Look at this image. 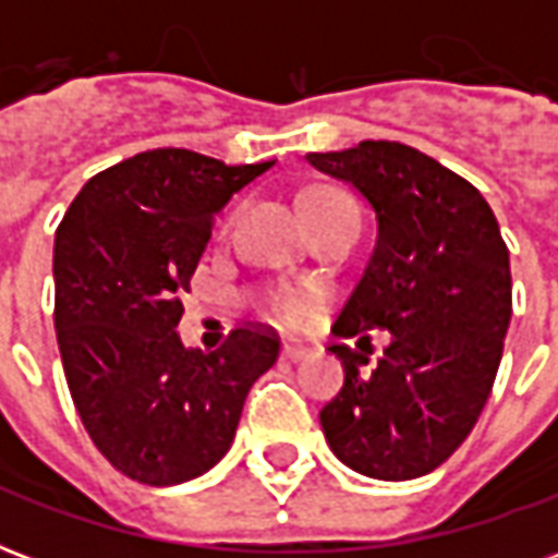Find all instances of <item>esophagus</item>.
Here are the masks:
<instances>
[{
  "mask_svg": "<svg viewBox=\"0 0 558 558\" xmlns=\"http://www.w3.org/2000/svg\"><path fill=\"white\" fill-rule=\"evenodd\" d=\"M280 355H283L287 362H302L311 352L304 350V347H299V343H283V347H280Z\"/></svg>",
  "mask_w": 558,
  "mask_h": 558,
  "instance_id": "esophagus-1",
  "label": "esophagus"
}]
</instances>
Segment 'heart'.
<instances>
[{
  "mask_svg": "<svg viewBox=\"0 0 558 558\" xmlns=\"http://www.w3.org/2000/svg\"><path fill=\"white\" fill-rule=\"evenodd\" d=\"M328 194H338V191H314V194H307L304 199H311V196H328ZM268 311L271 316H278L280 323H302L304 314H307V304H304L302 295H295V292H275L271 299H268Z\"/></svg>",
  "mask_w": 558,
  "mask_h": 558,
  "instance_id": "1",
  "label": "heart"
}]
</instances>
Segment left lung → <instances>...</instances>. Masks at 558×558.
Instances as JSON below:
<instances>
[{
    "mask_svg": "<svg viewBox=\"0 0 558 558\" xmlns=\"http://www.w3.org/2000/svg\"><path fill=\"white\" fill-rule=\"evenodd\" d=\"M307 163L352 184L376 244L338 316L340 338L388 331L374 371L335 343L343 388L319 412L328 448L367 478L427 475L466 439L502 362L511 263L487 199L424 151L364 140Z\"/></svg>",
    "mask_w": 558,
    "mask_h": 558,
    "instance_id": "1",
    "label": "left lung"
}]
</instances>
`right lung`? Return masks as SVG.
I'll use <instances>...</instances> for the list:
<instances>
[{
  "mask_svg": "<svg viewBox=\"0 0 558 558\" xmlns=\"http://www.w3.org/2000/svg\"><path fill=\"white\" fill-rule=\"evenodd\" d=\"M275 160L227 167L155 148L98 172L56 230V340L83 427L122 475L170 487L230 451L280 343L235 328L215 352L179 338L184 292L220 208Z\"/></svg>",
  "mask_w": 558,
  "mask_h": 558,
  "instance_id": "1",
  "label": "right lung"
}]
</instances>
